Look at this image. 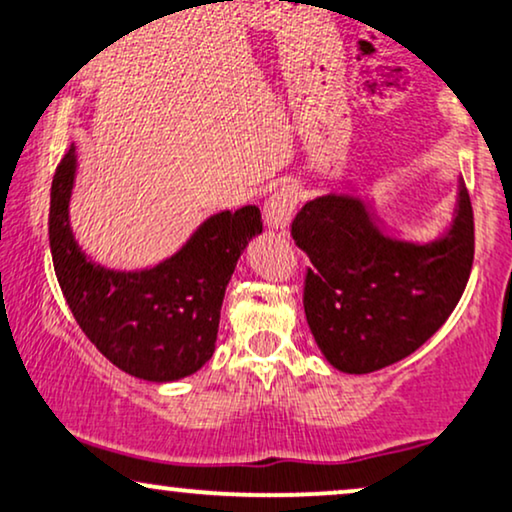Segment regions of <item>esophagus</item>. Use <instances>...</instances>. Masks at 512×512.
<instances>
[{"instance_id":"34e87169","label":"esophagus","mask_w":512,"mask_h":512,"mask_svg":"<svg viewBox=\"0 0 512 512\" xmlns=\"http://www.w3.org/2000/svg\"><path fill=\"white\" fill-rule=\"evenodd\" d=\"M296 204H299V189L294 185H282L277 189L273 197L266 201V208H263V218H266L270 230H287V225L292 223Z\"/></svg>"}]
</instances>
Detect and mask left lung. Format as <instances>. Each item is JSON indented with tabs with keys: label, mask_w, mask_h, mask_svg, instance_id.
Returning a JSON list of instances; mask_svg holds the SVG:
<instances>
[{
	"label": "left lung",
	"mask_w": 512,
	"mask_h": 512,
	"mask_svg": "<svg viewBox=\"0 0 512 512\" xmlns=\"http://www.w3.org/2000/svg\"><path fill=\"white\" fill-rule=\"evenodd\" d=\"M292 237L311 258L304 311L327 363L365 375L420 349L453 313L475 258V218L458 182L449 230L427 244L384 235L351 194H325L296 213Z\"/></svg>",
	"instance_id": "8db88e82"
}]
</instances>
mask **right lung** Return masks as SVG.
I'll use <instances>...</instances> for the list:
<instances>
[{"label": "right lung", "mask_w": 512, "mask_h": 512, "mask_svg": "<svg viewBox=\"0 0 512 512\" xmlns=\"http://www.w3.org/2000/svg\"><path fill=\"white\" fill-rule=\"evenodd\" d=\"M78 156L68 149L52 180L49 246L73 318L109 361L147 382L192 375L216 351L220 306L246 244L263 232L261 211H220L187 244L147 270H109L75 242L68 204Z\"/></svg>", "instance_id": "right-lung-1"}]
</instances>
